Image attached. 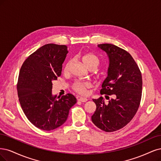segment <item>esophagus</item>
I'll use <instances>...</instances> for the list:
<instances>
[{
    "label": "esophagus",
    "mask_w": 161,
    "mask_h": 161,
    "mask_svg": "<svg viewBox=\"0 0 161 161\" xmlns=\"http://www.w3.org/2000/svg\"><path fill=\"white\" fill-rule=\"evenodd\" d=\"M77 100L80 101V102H86L87 101V99L86 97H80L77 99Z\"/></svg>",
    "instance_id": "34e87169"
}]
</instances>
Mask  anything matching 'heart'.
I'll return each instance as SVG.
<instances>
[{"mask_svg": "<svg viewBox=\"0 0 161 161\" xmlns=\"http://www.w3.org/2000/svg\"><path fill=\"white\" fill-rule=\"evenodd\" d=\"M82 62L87 67L90 65H94L96 67L99 65L100 60L97 57L93 54V53H86L82 56L81 58ZM70 62H67V64L65 65L64 69L65 71L68 70L69 67ZM90 87V84L89 82L87 81H77L73 84L74 90L77 92V93L81 94H87V90Z\"/></svg>", "mask_w": 161, "mask_h": 161, "instance_id": "obj_1", "label": "heart"}]
</instances>
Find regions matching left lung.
Returning <instances> with one entry per match:
<instances>
[{"mask_svg": "<svg viewBox=\"0 0 161 161\" xmlns=\"http://www.w3.org/2000/svg\"><path fill=\"white\" fill-rule=\"evenodd\" d=\"M108 58L106 78L100 92L105 97L114 98L105 103L102 97L93 99L96 110L92 121L105 132H114L130 122L138 110L141 100L142 80L138 67L130 54L109 43L97 45Z\"/></svg>", "mask_w": 161, "mask_h": 161, "instance_id": "obj_1", "label": "left lung"}]
</instances>
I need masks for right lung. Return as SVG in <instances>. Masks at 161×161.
<instances>
[{"label":"right lung","mask_w":161,"mask_h":161,"mask_svg":"<svg viewBox=\"0 0 161 161\" xmlns=\"http://www.w3.org/2000/svg\"><path fill=\"white\" fill-rule=\"evenodd\" d=\"M67 53L65 45H45L28 57L19 72L20 104L28 120L43 130H52L64 124L77 102L71 94L61 97L52 94L53 81L61 75Z\"/></svg>","instance_id":"right-lung-1"}]
</instances>
